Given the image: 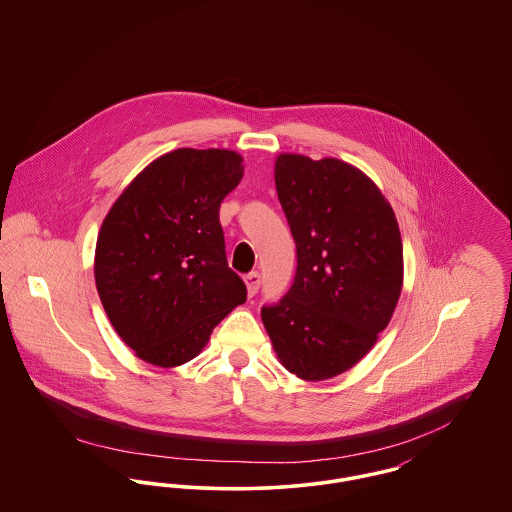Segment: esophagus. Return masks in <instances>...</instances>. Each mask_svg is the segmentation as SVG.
Wrapping results in <instances>:
<instances>
[{
  "label": "esophagus",
  "instance_id": "obj_1",
  "mask_svg": "<svg viewBox=\"0 0 512 512\" xmlns=\"http://www.w3.org/2000/svg\"><path fill=\"white\" fill-rule=\"evenodd\" d=\"M245 284H247V293L249 297H253L255 293L259 292V286H261V274L259 272H249L245 276Z\"/></svg>",
  "mask_w": 512,
  "mask_h": 512
}]
</instances>
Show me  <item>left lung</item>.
Wrapping results in <instances>:
<instances>
[{"mask_svg":"<svg viewBox=\"0 0 512 512\" xmlns=\"http://www.w3.org/2000/svg\"><path fill=\"white\" fill-rule=\"evenodd\" d=\"M292 230V288L261 309L280 363L301 380L357 365L388 326L403 286V244L378 186L340 159L282 153L274 165Z\"/></svg>","mask_w":512,"mask_h":512,"instance_id":"1","label":"left lung"}]
</instances>
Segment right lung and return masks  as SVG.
Returning <instances> with one entry per match:
<instances>
[{"instance_id": "obj_1", "label": "right lung", "mask_w": 512, "mask_h": 512, "mask_svg": "<svg viewBox=\"0 0 512 512\" xmlns=\"http://www.w3.org/2000/svg\"><path fill=\"white\" fill-rule=\"evenodd\" d=\"M230 149L182 147L155 159L101 224L96 286L122 341L155 366L192 361L213 328L247 299L228 267L222 199L244 176Z\"/></svg>"}]
</instances>
